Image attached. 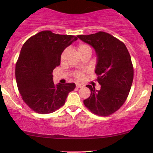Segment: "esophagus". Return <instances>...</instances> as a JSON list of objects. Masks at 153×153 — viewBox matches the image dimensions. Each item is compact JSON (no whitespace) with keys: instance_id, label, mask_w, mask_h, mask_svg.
Returning <instances> with one entry per match:
<instances>
[{"instance_id":"1","label":"esophagus","mask_w":153,"mask_h":153,"mask_svg":"<svg viewBox=\"0 0 153 153\" xmlns=\"http://www.w3.org/2000/svg\"><path fill=\"white\" fill-rule=\"evenodd\" d=\"M76 87L79 88H83L84 87V85L83 84H80V83H77L76 84Z\"/></svg>"}]
</instances>
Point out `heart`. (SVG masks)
I'll use <instances>...</instances> for the list:
<instances>
[{
    "label": "heart",
    "mask_w": 153,
    "mask_h": 153,
    "mask_svg": "<svg viewBox=\"0 0 153 153\" xmlns=\"http://www.w3.org/2000/svg\"><path fill=\"white\" fill-rule=\"evenodd\" d=\"M86 51H90V52H91V47L89 46V45H86V44L80 43L79 44L78 47H77V52H78V53L79 54L82 53V52H86ZM66 52H67L66 50L63 51L62 55H61V59L63 58V56H64V54H65ZM73 76H74V78L76 79V80H82V79L84 78V76H85V72L81 71H75V73H73Z\"/></svg>",
    "instance_id": "1"
}]
</instances>
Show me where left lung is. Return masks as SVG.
<instances>
[{"instance_id": "1", "label": "left lung", "mask_w": 153, "mask_h": 153, "mask_svg": "<svg viewBox=\"0 0 153 153\" xmlns=\"http://www.w3.org/2000/svg\"><path fill=\"white\" fill-rule=\"evenodd\" d=\"M78 37L95 49L98 62L95 73L101 89L88 85L91 96L83 103L94 114L107 117L119 110L127 100L134 78L130 54L122 41L108 33L99 31Z\"/></svg>"}]
</instances>
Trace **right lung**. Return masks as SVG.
I'll list each match as a JSON object with an SVG mask.
<instances>
[{"instance_id": "right-lung-1", "label": "right lung", "mask_w": 153, "mask_h": 153, "mask_svg": "<svg viewBox=\"0 0 153 153\" xmlns=\"http://www.w3.org/2000/svg\"><path fill=\"white\" fill-rule=\"evenodd\" d=\"M77 39L78 36L47 30L31 36L23 45L16 64V80L23 101L34 111H55L75 89L73 82L54 85L52 72L60 64L63 50Z\"/></svg>"}]
</instances>
